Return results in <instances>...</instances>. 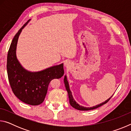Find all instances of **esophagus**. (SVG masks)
I'll use <instances>...</instances> for the list:
<instances>
[{"instance_id":"1","label":"esophagus","mask_w":131,"mask_h":131,"mask_svg":"<svg viewBox=\"0 0 131 131\" xmlns=\"http://www.w3.org/2000/svg\"><path fill=\"white\" fill-rule=\"evenodd\" d=\"M68 63L67 62H66L65 63V66H67V65H68Z\"/></svg>"}]
</instances>
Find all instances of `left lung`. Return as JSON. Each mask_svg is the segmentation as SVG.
I'll use <instances>...</instances> for the list:
<instances>
[{
  "label": "left lung",
  "mask_w": 131,
  "mask_h": 131,
  "mask_svg": "<svg viewBox=\"0 0 131 131\" xmlns=\"http://www.w3.org/2000/svg\"><path fill=\"white\" fill-rule=\"evenodd\" d=\"M64 83H65L66 89L68 92L69 99V103L70 104V105L72 106L73 107H74V108H76V109L79 110H93V109H95V108H98L99 107H100V106L105 105V104L108 102L109 101L110 99L112 98L113 95L112 96L110 97V98H108L107 99V100H106L105 102H104L99 104V105H98L95 106H94V107H83V106H80L79 104L77 103L74 100L73 97V96H72V92H71L70 90L69 89V83H68V81L67 80V79H66V76H65V78H64Z\"/></svg>",
  "instance_id": "1"
}]
</instances>
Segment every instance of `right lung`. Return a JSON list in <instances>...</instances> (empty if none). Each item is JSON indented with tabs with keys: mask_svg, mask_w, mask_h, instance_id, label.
Segmentation results:
<instances>
[{
	"mask_svg": "<svg viewBox=\"0 0 131 131\" xmlns=\"http://www.w3.org/2000/svg\"><path fill=\"white\" fill-rule=\"evenodd\" d=\"M27 23L18 31L11 43L7 54V70L10 87L15 96L24 103L36 106L43 102L50 82L63 76V64L38 72H28L22 67L17 59L15 50L19 35Z\"/></svg>",
	"mask_w": 131,
	"mask_h": 131,
	"instance_id": "1",
	"label": "right lung"
}]
</instances>
